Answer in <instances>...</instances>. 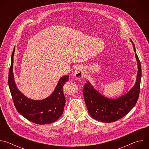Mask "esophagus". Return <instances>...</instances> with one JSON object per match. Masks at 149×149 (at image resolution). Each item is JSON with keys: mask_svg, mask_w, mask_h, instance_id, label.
Segmentation results:
<instances>
[{"mask_svg": "<svg viewBox=\"0 0 149 149\" xmlns=\"http://www.w3.org/2000/svg\"><path fill=\"white\" fill-rule=\"evenodd\" d=\"M75 76L78 79L82 78L84 75V69L81 66H78L75 69Z\"/></svg>", "mask_w": 149, "mask_h": 149, "instance_id": "1", "label": "esophagus"}]
</instances>
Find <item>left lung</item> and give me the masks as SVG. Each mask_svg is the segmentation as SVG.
<instances>
[{
    "label": "left lung",
    "mask_w": 149,
    "mask_h": 149,
    "mask_svg": "<svg viewBox=\"0 0 149 149\" xmlns=\"http://www.w3.org/2000/svg\"><path fill=\"white\" fill-rule=\"evenodd\" d=\"M132 42L136 53L138 72L135 85L128 93L118 98L110 99L101 95L94 89L88 81L84 85L83 95L88 111L90 116L96 120L104 123L117 121L128 114L134 107L138 100L141 78V68L134 44L132 41Z\"/></svg>",
    "instance_id": "1"
}]
</instances>
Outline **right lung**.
<instances>
[{
    "instance_id": "1",
    "label": "right lung",
    "mask_w": 149,
    "mask_h": 149,
    "mask_svg": "<svg viewBox=\"0 0 149 149\" xmlns=\"http://www.w3.org/2000/svg\"><path fill=\"white\" fill-rule=\"evenodd\" d=\"M12 52L11 65L9 71L8 84L15 107L23 117L29 121L39 124H50L56 121L62 114L65 104L63 87L68 81L69 76L62 77L57 86L48 98L42 100L28 98L17 88L13 73V55Z\"/></svg>"
}]
</instances>
